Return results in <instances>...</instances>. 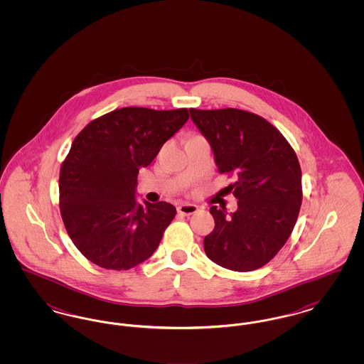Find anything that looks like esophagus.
I'll list each match as a JSON object with an SVG mask.
<instances>
[{"label": "esophagus", "instance_id": "34e87169", "mask_svg": "<svg viewBox=\"0 0 364 364\" xmlns=\"http://www.w3.org/2000/svg\"><path fill=\"white\" fill-rule=\"evenodd\" d=\"M198 210H199V208H198L196 205H192V203H181V205L177 208V211H178L180 214H183V215L195 214Z\"/></svg>", "mask_w": 364, "mask_h": 364}]
</instances>
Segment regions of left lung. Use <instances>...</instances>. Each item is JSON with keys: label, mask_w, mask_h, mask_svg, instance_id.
Masks as SVG:
<instances>
[{"label": "left lung", "mask_w": 364, "mask_h": 364, "mask_svg": "<svg viewBox=\"0 0 364 364\" xmlns=\"http://www.w3.org/2000/svg\"><path fill=\"white\" fill-rule=\"evenodd\" d=\"M190 114L218 172L236 176L228 188L239 200L235 213L210 208L215 226L203 240L205 252L229 270H257L294 230L303 198L297 156L277 128L254 113L229 107Z\"/></svg>", "instance_id": "obj_1"}]
</instances>
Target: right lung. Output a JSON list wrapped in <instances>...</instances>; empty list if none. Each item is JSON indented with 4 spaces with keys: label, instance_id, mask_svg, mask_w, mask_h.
I'll use <instances>...</instances> for the list:
<instances>
[{
    "label": "right lung",
    "instance_id": "add662e5",
    "mask_svg": "<svg viewBox=\"0 0 364 364\" xmlns=\"http://www.w3.org/2000/svg\"><path fill=\"white\" fill-rule=\"evenodd\" d=\"M187 109L122 107L75 138L60 172V210L76 248L107 270L149 259L176 215L168 202L140 205L138 173L188 122Z\"/></svg>",
    "mask_w": 364,
    "mask_h": 364
}]
</instances>
